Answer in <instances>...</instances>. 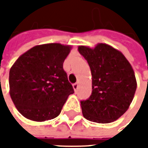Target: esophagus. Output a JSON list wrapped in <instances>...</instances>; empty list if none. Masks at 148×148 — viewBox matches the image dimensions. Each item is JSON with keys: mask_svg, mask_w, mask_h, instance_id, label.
<instances>
[{"mask_svg": "<svg viewBox=\"0 0 148 148\" xmlns=\"http://www.w3.org/2000/svg\"><path fill=\"white\" fill-rule=\"evenodd\" d=\"M72 86H73L74 90H77V89L78 88V83H75V84H73V85H72Z\"/></svg>", "mask_w": 148, "mask_h": 148, "instance_id": "esophagus-1", "label": "esophagus"}]
</instances>
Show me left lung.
<instances>
[{"label": "left lung", "mask_w": 148, "mask_h": 148, "mask_svg": "<svg viewBox=\"0 0 148 148\" xmlns=\"http://www.w3.org/2000/svg\"><path fill=\"white\" fill-rule=\"evenodd\" d=\"M92 75V93L81 101L83 116L87 120L109 123L128 110L137 89L134 69L124 55L106 43L94 49L79 46Z\"/></svg>", "instance_id": "obj_1"}]
</instances>
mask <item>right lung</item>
Wrapping results in <instances>:
<instances>
[{
	"label": "right lung",
	"instance_id": "1",
	"mask_svg": "<svg viewBox=\"0 0 148 148\" xmlns=\"http://www.w3.org/2000/svg\"><path fill=\"white\" fill-rule=\"evenodd\" d=\"M70 45L46 43L33 47L10 70V95L16 109L36 122L59 115L68 96L74 93L63 70Z\"/></svg>",
	"mask_w": 148,
	"mask_h": 148
}]
</instances>
